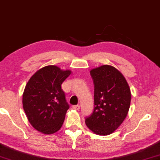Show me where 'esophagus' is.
<instances>
[{"label": "esophagus", "instance_id": "esophagus-1", "mask_svg": "<svg viewBox=\"0 0 160 160\" xmlns=\"http://www.w3.org/2000/svg\"><path fill=\"white\" fill-rule=\"evenodd\" d=\"M72 108H73L74 110H78L80 109V105H74V106H72Z\"/></svg>", "mask_w": 160, "mask_h": 160}]
</instances>
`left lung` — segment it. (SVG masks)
<instances>
[{"instance_id":"obj_1","label":"left lung","mask_w":160,"mask_h":160,"mask_svg":"<svg viewBox=\"0 0 160 160\" xmlns=\"http://www.w3.org/2000/svg\"><path fill=\"white\" fill-rule=\"evenodd\" d=\"M90 75L94 87V108L85 123L96 134L108 135L127 117L132 96L129 87L122 74L111 66L92 69Z\"/></svg>"}]
</instances>
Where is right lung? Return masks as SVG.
<instances>
[{
    "instance_id": "obj_1",
    "label": "right lung",
    "mask_w": 160,
    "mask_h": 160,
    "mask_svg": "<svg viewBox=\"0 0 160 160\" xmlns=\"http://www.w3.org/2000/svg\"><path fill=\"white\" fill-rule=\"evenodd\" d=\"M71 74L56 66L38 71L28 80L23 94V108L31 124L46 134L62 127L69 104L61 85Z\"/></svg>"
}]
</instances>
